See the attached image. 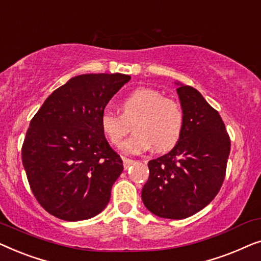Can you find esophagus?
<instances>
[{"instance_id": "34e87169", "label": "esophagus", "mask_w": 261, "mask_h": 261, "mask_svg": "<svg viewBox=\"0 0 261 261\" xmlns=\"http://www.w3.org/2000/svg\"><path fill=\"white\" fill-rule=\"evenodd\" d=\"M122 160H123V167H124V169H126V170L132 165V164L134 163L133 159L126 158V156H122Z\"/></svg>"}]
</instances>
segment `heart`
Returning <instances> with one entry per match:
<instances>
[{"label":"heart","mask_w":261,"mask_h":261,"mask_svg":"<svg viewBox=\"0 0 261 261\" xmlns=\"http://www.w3.org/2000/svg\"><path fill=\"white\" fill-rule=\"evenodd\" d=\"M120 115L103 112L101 129L109 142L120 146L133 123L135 133L122 145L127 154H140L154 147L156 152L169 151L179 141L184 116L176 101L165 98L159 91L139 88L121 99Z\"/></svg>","instance_id":"obj_1"}]
</instances>
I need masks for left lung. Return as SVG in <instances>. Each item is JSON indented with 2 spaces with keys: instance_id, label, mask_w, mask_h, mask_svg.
<instances>
[{
  "instance_id": "1",
  "label": "left lung",
  "mask_w": 261,
  "mask_h": 261,
  "mask_svg": "<svg viewBox=\"0 0 261 261\" xmlns=\"http://www.w3.org/2000/svg\"><path fill=\"white\" fill-rule=\"evenodd\" d=\"M178 85L184 126L169 153L149 160L141 191L146 208L164 219L192 216L215 198L222 187L230 152L229 135L220 114L192 87Z\"/></svg>"
}]
</instances>
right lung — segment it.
Returning a JSON list of instances; mask_svg holds the SVG:
<instances>
[{"mask_svg":"<svg viewBox=\"0 0 261 261\" xmlns=\"http://www.w3.org/2000/svg\"><path fill=\"white\" fill-rule=\"evenodd\" d=\"M129 80L122 73L72 77L46 98L32 119L22 164L32 192L51 215L88 220L109 203L123 165L107 141L99 119Z\"/></svg>","mask_w":261,"mask_h":261,"instance_id":"1","label":"right lung"}]
</instances>
